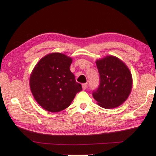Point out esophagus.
<instances>
[{"instance_id":"obj_1","label":"esophagus","mask_w":156,"mask_h":156,"mask_svg":"<svg viewBox=\"0 0 156 156\" xmlns=\"http://www.w3.org/2000/svg\"><path fill=\"white\" fill-rule=\"evenodd\" d=\"M87 87V83L83 84V89H84H84H86Z\"/></svg>"}]
</instances>
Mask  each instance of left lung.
I'll return each mask as SVG.
<instances>
[{
    "label": "left lung",
    "mask_w": 156,
    "mask_h": 156,
    "mask_svg": "<svg viewBox=\"0 0 156 156\" xmlns=\"http://www.w3.org/2000/svg\"><path fill=\"white\" fill-rule=\"evenodd\" d=\"M100 75L98 87L92 95L98 105L105 109L119 107L131 93L132 76L124 62L113 56L96 60Z\"/></svg>",
    "instance_id": "8db88e82"
}]
</instances>
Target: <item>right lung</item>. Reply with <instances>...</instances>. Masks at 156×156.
Instances as JSON below:
<instances>
[{
    "instance_id": "right-lung-1",
    "label": "right lung",
    "mask_w": 156,
    "mask_h": 156,
    "mask_svg": "<svg viewBox=\"0 0 156 156\" xmlns=\"http://www.w3.org/2000/svg\"><path fill=\"white\" fill-rule=\"evenodd\" d=\"M72 58L51 53L37 63L30 78L31 93L40 106L50 112H59L72 103L82 86L70 71Z\"/></svg>"
}]
</instances>
